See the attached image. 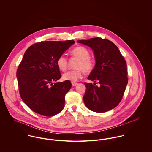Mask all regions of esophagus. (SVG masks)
Wrapping results in <instances>:
<instances>
[{
	"mask_svg": "<svg viewBox=\"0 0 152 152\" xmlns=\"http://www.w3.org/2000/svg\"><path fill=\"white\" fill-rule=\"evenodd\" d=\"M71 84H72V86L73 87H75V86H76L78 85V83H75V82H72Z\"/></svg>",
	"mask_w": 152,
	"mask_h": 152,
	"instance_id": "1",
	"label": "esophagus"
}]
</instances>
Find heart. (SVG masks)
I'll return each mask as SVG.
<instances>
[{
    "instance_id": "1",
    "label": "heart",
    "mask_w": 152,
    "mask_h": 152,
    "mask_svg": "<svg viewBox=\"0 0 152 152\" xmlns=\"http://www.w3.org/2000/svg\"><path fill=\"white\" fill-rule=\"evenodd\" d=\"M71 53L74 57L79 59V61L75 65L77 69L66 71L63 75V78L66 81L74 82L81 78L84 72L85 73L91 72L94 68V63L89 58V52L84 47L78 46L74 48ZM57 65L61 70L65 71L67 66V58L65 56H59L57 60Z\"/></svg>"
}]
</instances>
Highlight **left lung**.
I'll return each mask as SVG.
<instances>
[{
  "mask_svg": "<svg viewBox=\"0 0 152 152\" xmlns=\"http://www.w3.org/2000/svg\"><path fill=\"white\" fill-rule=\"evenodd\" d=\"M78 43L90 47L94 51L96 64L84 83L86 91L83 99L92 111L105 112L115 108L121 101L127 86L126 63L117 46L107 39L100 37ZM98 84V86L96 84Z\"/></svg>",
  "mask_w": 152,
  "mask_h": 152,
  "instance_id": "obj_1",
  "label": "left lung"
}]
</instances>
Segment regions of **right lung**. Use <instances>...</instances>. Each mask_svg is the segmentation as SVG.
<instances>
[{"mask_svg":"<svg viewBox=\"0 0 152 152\" xmlns=\"http://www.w3.org/2000/svg\"><path fill=\"white\" fill-rule=\"evenodd\" d=\"M74 43V40L41 42L31 45L24 53L16 76L20 97L34 112L53 116L64 108L65 94L71 83H53L61 77L57 58Z\"/></svg>","mask_w":152,"mask_h":152,"instance_id":"right-lung-1","label":"right lung"}]
</instances>
